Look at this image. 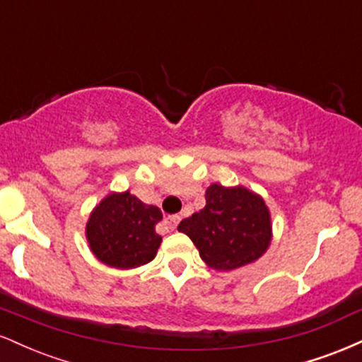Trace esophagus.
I'll list each match as a JSON object with an SVG mask.
<instances>
[{
    "mask_svg": "<svg viewBox=\"0 0 362 362\" xmlns=\"http://www.w3.org/2000/svg\"><path fill=\"white\" fill-rule=\"evenodd\" d=\"M180 223V216L178 214H173V216H168L167 219H165V224L170 228V230H175L177 224Z\"/></svg>",
    "mask_w": 362,
    "mask_h": 362,
    "instance_id": "1",
    "label": "esophagus"
}]
</instances>
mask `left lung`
I'll return each mask as SVG.
<instances>
[{"instance_id": "left-lung-1", "label": "left lung", "mask_w": 362, "mask_h": 362, "mask_svg": "<svg viewBox=\"0 0 362 362\" xmlns=\"http://www.w3.org/2000/svg\"><path fill=\"white\" fill-rule=\"evenodd\" d=\"M178 231L192 240L207 267L233 271L259 260L271 247V211L247 187L211 184L206 206L182 219Z\"/></svg>"}]
</instances>
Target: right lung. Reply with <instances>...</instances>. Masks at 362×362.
<instances>
[{
    "instance_id": "right-lung-1",
    "label": "right lung",
    "mask_w": 362,
    "mask_h": 362,
    "mask_svg": "<svg viewBox=\"0 0 362 362\" xmlns=\"http://www.w3.org/2000/svg\"><path fill=\"white\" fill-rule=\"evenodd\" d=\"M163 214L129 190L110 192L102 199L86 221L85 235L91 253L114 269H136L156 257L161 236L155 226Z\"/></svg>"
}]
</instances>
